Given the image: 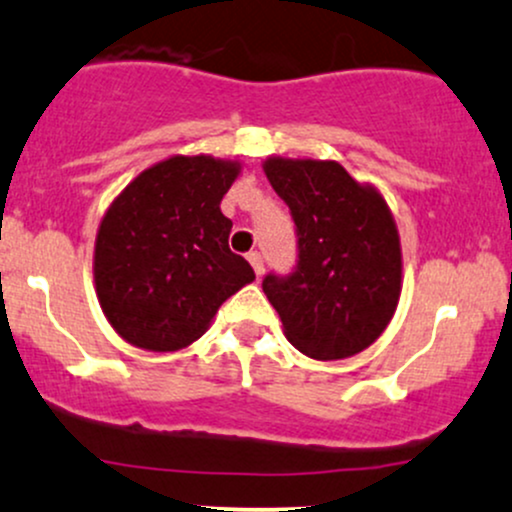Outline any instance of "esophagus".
<instances>
[{
	"label": "esophagus",
	"mask_w": 512,
	"mask_h": 512,
	"mask_svg": "<svg viewBox=\"0 0 512 512\" xmlns=\"http://www.w3.org/2000/svg\"><path fill=\"white\" fill-rule=\"evenodd\" d=\"M246 258H249V263H251V266H254V271H256L258 278H261V275H263V256H261V251H251V254L246 256Z\"/></svg>",
	"instance_id": "34e87169"
}]
</instances>
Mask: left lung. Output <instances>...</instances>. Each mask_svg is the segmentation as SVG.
<instances>
[{
    "mask_svg": "<svg viewBox=\"0 0 512 512\" xmlns=\"http://www.w3.org/2000/svg\"><path fill=\"white\" fill-rule=\"evenodd\" d=\"M263 171L297 232L295 271L268 273L263 292L300 353L350 358L380 338L399 304L401 246L392 212L338 162L271 157Z\"/></svg>",
    "mask_w": 512,
    "mask_h": 512,
    "instance_id": "8db88e82",
    "label": "left lung"
}]
</instances>
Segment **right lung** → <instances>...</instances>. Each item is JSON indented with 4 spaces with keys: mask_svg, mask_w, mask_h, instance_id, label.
Here are the masks:
<instances>
[{
    "mask_svg": "<svg viewBox=\"0 0 512 512\" xmlns=\"http://www.w3.org/2000/svg\"><path fill=\"white\" fill-rule=\"evenodd\" d=\"M237 162L176 157L149 166L103 215L94 249L101 309L125 341L179 350L203 336L220 304L256 278L232 254L222 195Z\"/></svg>",
    "mask_w": 512,
    "mask_h": 512,
    "instance_id": "right-lung-1",
    "label": "right lung"
}]
</instances>
